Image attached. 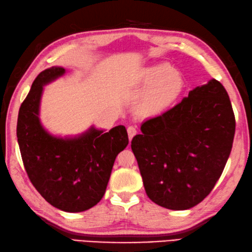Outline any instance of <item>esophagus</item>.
Instances as JSON below:
<instances>
[{
  "label": "esophagus",
  "mask_w": 252,
  "mask_h": 252,
  "mask_svg": "<svg viewBox=\"0 0 252 252\" xmlns=\"http://www.w3.org/2000/svg\"><path fill=\"white\" fill-rule=\"evenodd\" d=\"M127 132H128V138H129V140H131L132 137L137 134V128L135 126H128Z\"/></svg>",
  "instance_id": "34e87169"
}]
</instances>
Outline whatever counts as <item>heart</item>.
Here are the masks:
<instances>
[{
    "label": "heart",
    "mask_w": 252,
    "mask_h": 252,
    "mask_svg": "<svg viewBox=\"0 0 252 252\" xmlns=\"http://www.w3.org/2000/svg\"><path fill=\"white\" fill-rule=\"evenodd\" d=\"M137 80L142 88H147L141 95L140 106L151 114L162 113L174 105L185 90L183 74L167 63L144 68Z\"/></svg>",
    "instance_id": "1"
}]
</instances>
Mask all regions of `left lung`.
Wrapping results in <instances>:
<instances>
[{
  "label": "left lung",
  "instance_id": "left-lung-1",
  "mask_svg": "<svg viewBox=\"0 0 252 252\" xmlns=\"http://www.w3.org/2000/svg\"><path fill=\"white\" fill-rule=\"evenodd\" d=\"M235 127L228 94L215 79L142 123L131 150L150 200L172 211L201 203L229 158Z\"/></svg>",
  "mask_w": 252,
  "mask_h": 252
}]
</instances>
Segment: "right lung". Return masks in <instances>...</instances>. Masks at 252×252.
Listing matches in <instances>:
<instances>
[{
	"label": "right lung",
	"instance_id": "obj_1",
	"mask_svg": "<svg viewBox=\"0 0 252 252\" xmlns=\"http://www.w3.org/2000/svg\"><path fill=\"white\" fill-rule=\"evenodd\" d=\"M65 72L55 65L38 74L18 112L16 134L24 167L40 195L58 210L79 213L102 200L128 135L123 125L107 132L92 125L81 134L64 137L47 130L39 117L44 87Z\"/></svg>",
	"mask_w": 252,
	"mask_h": 252
}]
</instances>
